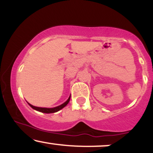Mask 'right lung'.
<instances>
[{
    "instance_id": "add662e5",
    "label": "right lung",
    "mask_w": 153,
    "mask_h": 153,
    "mask_svg": "<svg viewBox=\"0 0 153 153\" xmlns=\"http://www.w3.org/2000/svg\"><path fill=\"white\" fill-rule=\"evenodd\" d=\"M70 99H71V96H70L69 99L67 100V101L64 103H62V105H60V106H57V107H54V108H41V107H36V106H32V105L30 104V103H29V105L31 107V108H34V109H35V110L39 111H41V112H42V113L50 114V113H54V112H57V111H59L60 109H62V108H64V107L68 103H69Z\"/></svg>"
}]
</instances>
